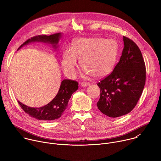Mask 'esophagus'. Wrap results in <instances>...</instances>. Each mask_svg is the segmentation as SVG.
I'll return each instance as SVG.
<instances>
[{
	"label": "esophagus",
	"instance_id": "34e87169",
	"mask_svg": "<svg viewBox=\"0 0 161 161\" xmlns=\"http://www.w3.org/2000/svg\"><path fill=\"white\" fill-rule=\"evenodd\" d=\"M90 85V83H86V82H82V83H81V86H83V87L89 86Z\"/></svg>",
	"mask_w": 161,
	"mask_h": 161
}]
</instances>
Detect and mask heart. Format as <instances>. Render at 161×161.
<instances>
[{
	"label": "heart",
	"instance_id": "obj_1",
	"mask_svg": "<svg viewBox=\"0 0 161 161\" xmlns=\"http://www.w3.org/2000/svg\"><path fill=\"white\" fill-rule=\"evenodd\" d=\"M120 46L114 39L101 37L79 38L74 41L70 48H65L62 56V67L69 77L76 74L78 58L86 74L96 78L109 75L116 65Z\"/></svg>",
	"mask_w": 161,
	"mask_h": 161
}]
</instances>
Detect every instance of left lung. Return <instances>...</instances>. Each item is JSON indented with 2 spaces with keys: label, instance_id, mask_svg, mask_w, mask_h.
Wrapping results in <instances>:
<instances>
[{
  "label": "left lung",
  "instance_id": "left-lung-1",
  "mask_svg": "<svg viewBox=\"0 0 161 161\" xmlns=\"http://www.w3.org/2000/svg\"><path fill=\"white\" fill-rule=\"evenodd\" d=\"M124 48L113 72L97 83L101 96L98 109L109 117L130 112L138 101L145 84L146 68L142 52L131 39L123 37Z\"/></svg>",
  "mask_w": 161,
  "mask_h": 161
}]
</instances>
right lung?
Masks as SVG:
<instances>
[{
  "label": "right lung",
  "mask_w": 161,
  "mask_h": 161,
  "mask_svg": "<svg viewBox=\"0 0 161 161\" xmlns=\"http://www.w3.org/2000/svg\"><path fill=\"white\" fill-rule=\"evenodd\" d=\"M62 33H57L50 36H38L32 37L21 44L23 47L32 42H42L51 45L56 50L58 48V42L62 37ZM78 88V83L70 80H64L60 84L59 90L53 99L48 104L41 108H32L27 106L18 101L21 108L32 118L40 120H54L59 119L67 108L68 102L72 94Z\"/></svg>",
  "instance_id": "obj_1"
}]
</instances>
